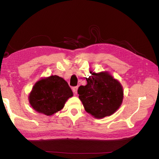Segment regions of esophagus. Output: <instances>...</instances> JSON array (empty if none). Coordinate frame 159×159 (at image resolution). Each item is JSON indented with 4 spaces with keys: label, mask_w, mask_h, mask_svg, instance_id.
Listing matches in <instances>:
<instances>
[{
    "label": "esophagus",
    "mask_w": 159,
    "mask_h": 159,
    "mask_svg": "<svg viewBox=\"0 0 159 159\" xmlns=\"http://www.w3.org/2000/svg\"><path fill=\"white\" fill-rule=\"evenodd\" d=\"M78 86H75V87H73L72 88V90H73L74 94H77V93H78Z\"/></svg>",
    "instance_id": "1"
}]
</instances>
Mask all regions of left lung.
<instances>
[{
	"label": "left lung",
	"instance_id": "1",
	"mask_svg": "<svg viewBox=\"0 0 159 159\" xmlns=\"http://www.w3.org/2000/svg\"><path fill=\"white\" fill-rule=\"evenodd\" d=\"M86 78L87 85L78 90L79 98L86 112L96 119L113 115L121 105L123 99V86L107 71H90Z\"/></svg>",
	"mask_w": 159,
	"mask_h": 159
}]
</instances>
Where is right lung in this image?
<instances>
[{
	"instance_id": "1",
	"label": "right lung",
	"mask_w": 159,
	"mask_h": 159,
	"mask_svg": "<svg viewBox=\"0 0 159 159\" xmlns=\"http://www.w3.org/2000/svg\"><path fill=\"white\" fill-rule=\"evenodd\" d=\"M72 96L68 82L61 77L52 75L41 78L34 85L28 100L37 112L50 116L63 109Z\"/></svg>"
}]
</instances>
